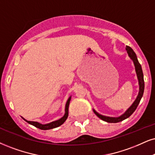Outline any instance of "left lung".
I'll return each instance as SVG.
<instances>
[{"label": "left lung", "mask_w": 155, "mask_h": 155, "mask_svg": "<svg viewBox=\"0 0 155 155\" xmlns=\"http://www.w3.org/2000/svg\"><path fill=\"white\" fill-rule=\"evenodd\" d=\"M126 50H127L128 55L130 57V59L133 61L135 67V71H136L137 79H138L139 82V93L137 95L136 100L134 101V103L131 104V106L129 107L128 109L122 115H121L118 117H110V116H106L104 115H101V114H98L95 109L93 110L94 114L98 116V118H100L101 119H102L103 121H105L108 123H117V122L122 121L123 120L126 119V118H129L134 112L135 111V110L137 109V106L140 102L141 99H142L143 96V93H144V74H143L141 64H139L138 60H137V57L135 52L130 47H126Z\"/></svg>", "instance_id": "left-lung-1"}]
</instances>
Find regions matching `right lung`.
<instances>
[{
  "mask_svg": "<svg viewBox=\"0 0 155 155\" xmlns=\"http://www.w3.org/2000/svg\"><path fill=\"white\" fill-rule=\"evenodd\" d=\"M70 100H71V96L69 97V98L67 101L66 104H65V109H64V116H62V118H60V119L56 120V121H54L52 122H50V123L47 124H41L39 123V122L37 121H27L26 120L25 118H23V119H24L27 123H28L29 124H31V125L34 126L35 127L38 128V129H41V130H49V129H54V128H57L60 126L62 125V124L64 123V121H66L67 118L68 117V114H69V105H70Z\"/></svg>",
  "mask_w": 155,
  "mask_h": 155,
  "instance_id": "right-lung-1",
  "label": "right lung"
}]
</instances>
